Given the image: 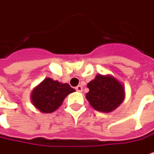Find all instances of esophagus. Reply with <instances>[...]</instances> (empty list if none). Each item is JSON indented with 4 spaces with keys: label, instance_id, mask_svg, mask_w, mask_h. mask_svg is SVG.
<instances>
[{
    "label": "esophagus",
    "instance_id": "34e87169",
    "mask_svg": "<svg viewBox=\"0 0 154 154\" xmlns=\"http://www.w3.org/2000/svg\"><path fill=\"white\" fill-rule=\"evenodd\" d=\"M75 90H76L77 91H79V92H81L82 90H83V87H82L81 85H77V86L75 87Z\"/></svg>",
    "mask_w": 154,
    "mask_h": 154
}]
</instances>
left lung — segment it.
Wrapping results in <instances>:
<instances>
[{
  "instance_id": "left-lung-1",
  "label": "left lung",
  "mask_w": 154,
  "mask_h": 154,
  "mask_svg": "<svg viewBox=\"0 0 154 154\" xmlns=\"http://www.w3.org/2000/svg\"><path fill=\"white\" fill-rule=\"evenodd\" d=\"M86 99L96 110L109 113L121 103L125 97L123 85L112 76L98 75L87 85Z\"/></svg>"
}]
</instances>
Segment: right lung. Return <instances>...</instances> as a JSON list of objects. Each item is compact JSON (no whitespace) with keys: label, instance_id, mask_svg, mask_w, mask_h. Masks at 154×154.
<instances>
[{"label":"right lung","instance_id":"obj_1","mask_svg":"<svg viewBox=\"0 0 154 154\" xmlns=\"http://www.w3.org/2000/svg\"><path fill=\"white\" fill-rule=\"evenodd\" d=\"M74 91L75 90L67 83L62 84L46 78L33 91L32 103L42 113H52L60 107L65 97Z\"/></svg>","mask_w":154,"mask_h":154}]
</instances>
